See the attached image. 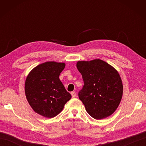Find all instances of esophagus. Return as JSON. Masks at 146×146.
I'll return each instance as SVG.
<instances>
[{"mask_svg": "<svg viewBox=\"0 0 146 146\" xmlns=\"http://www.w3.org/2000/svg\"><path fill=\"white\" fill-rule=\"evenodd\" d=\"M71 96H72V97L74 98V97H76V93L75 92H71Z\"/></svg>", "mask_w": 146, "mask_h": 146, "instance_id": "esophagus-1", "label": "esophagus"}]
</instances>
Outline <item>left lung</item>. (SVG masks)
I'll list each match as a JSON object with an SVG mask.
<instances>
[{
	"label": "left lung",
	"mask_w": 146,
	"mask_h": 146,
	"mask_svg": "<svg viewBox=\"0 0 146 146\" xmlns=\"http://www.w3.org/2000/svg\"><path fill=\"white\" fill-rule=\"evenodd\" d=\"M76 67L84 82L78 97L86 111L97 120L111 115L122 97L123 85L118 71L99 59L78 61Z\"/></svg>",
	"instance_id": "left-lung-1"
}]
</instances>
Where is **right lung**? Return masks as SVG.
<instances>
[{"mask_svg": "<svg viewBox=\"0 0 146 146\" xmlns=\"http://www.w3.org/2000/svg\"><path fill=\"white\" fill-rule=\"evenodd\" d=\"M64 63L48 61L39 64L29 73L25 82L26 98L34 111L52 118L60 113L71 95L59 78Z\"/></svg>", "mask_w": 146, "mask_h": 146, "instance_id": "1", "label": "right lung"}]
</instances>
